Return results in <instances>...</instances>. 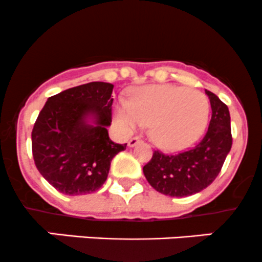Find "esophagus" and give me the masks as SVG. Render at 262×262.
Returning a JSON list of instances; mask_svg holds the SVG:
<instances>
[{"mask_svg": "<svg viewBox=\"0 0 262 262\" xmlns=\"http://www.w3.org/2000/svg\"><path fill=\"white\" fill-rule=\"evenodd\" d=\"M140 141H141V140H140L139 137H132V139L128 140L127 144H128V146H130V147H134V146H136V145L139 144Z\"/></svg>", "mask_w": 262, "mask_h": 262, "instance_id": "esophagus-1", "label": "esophagus"}]
</instances>
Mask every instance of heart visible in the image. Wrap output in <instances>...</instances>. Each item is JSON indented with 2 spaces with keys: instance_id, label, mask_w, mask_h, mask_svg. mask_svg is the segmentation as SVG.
Returning a JSON list of instances; mask_svg holds the SVG:
<instances>
[{
  "instance_id": "b5f03b06",
  "label": "heart",
  "mask_w": 262,
  "mask_h": 262,
  "mask_svg": "<svg viewBox=\"0 0 262 262\" xmlns=\"http://www.w3.org/2000/svg\"><path fill=\"white\" fill-rule=\"evenodd\" d=\"M209 115L210 102L203 92L169 84L139 88L131 100L120 99L113 107V117L123 131L149 125L150 139L168 151L195 144L208 126Z\"/></svg>"
}]
</instances>
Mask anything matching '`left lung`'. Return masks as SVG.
Instances as JSON below:
<instances>
[{
    "instance_id": "obj_1",
    "label": "left lung",
    "mask_w": 262,
    "mask_h": 262,
    "mask_svg": "<svg viewBox=\"0 0 262 262\" xmlns=\"http://www.w3.org/2000/svg\"><path fill=\"white\" fill-rule=\"evenodd\" d=\"M211 105V120L204 139L188 151L167 155L154 151L142 170L158 192L173 198L195 195L213 183L232 147L230 115L214 93L205 90Z\"/></svg>"
}]
</instances>
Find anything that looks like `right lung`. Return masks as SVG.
I'll return each mask as SVG.
<instances>
[{
	"mask_svg": "<svg viewBox=\"0 0 262 262\" xmlns=\"http://www.w3.org/2000/svg\"><path fill=\"white\" fill-rule=\"evenodd\" d=\"M113 85L93 81L48 98L32 132V149L40 174L64 195L99 190L111 162L127 144L110 139Z\"/></svg>",
	"mask_w": 262,
	"mask_h": 262,
	"instance_id": "obj_1",
	"label": "right lung"
}]
</instances>
